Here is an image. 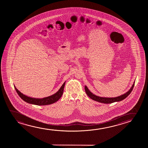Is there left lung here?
I'll list each match as a JSON object with an SVG mask.
<instances>
[{"mask_svg":"<svg viewBox=\"0 0 148 148\" xmlns=\"http://www.w3.org/2000/svg\"><path fill=\"white\" fill-rule=\"evenodd\" d=\"M134 83H135V81L134 82V84L132 85V87L126 93H124L121 95H120V96L115 97H101L97 96V95H95L93 93H92L86 85L84 86V88H85V92L87 94V95L92 100L98 101L99 103H114V102L121 101L124 99H125L126 97H127L128 96L130 95V93H131L132 89L134 88Z\"/></svg>","mask_w":148,"mask_h":148,"instance_id":"1","label":"left lung"}]
</instances>
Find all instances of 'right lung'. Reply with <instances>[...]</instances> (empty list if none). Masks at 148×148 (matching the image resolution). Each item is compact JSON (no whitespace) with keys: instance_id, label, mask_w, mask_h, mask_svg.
<instances>
[{"instance_id":"add662e5","label":"right lung","mask_w":148,"mask_h":148,"mask_svg":"<svg viewBox=\"0 0 148 148\" xmlns=\"http://www.w3.org/2000/svg\"><path fill=\"white\" fill-rule=\"evenodd\" d=\"M65 83H66V81L63 83V85H62L61 88L59 89V90L57 91L56 93H54L53 95H50L47 97H43L42 99L28 97L27 95H24L23 93H21L20 91L16 88L14 85V88L16 89V92L20 96V97L23 101H26V103H30V104H33V105H35L45 106L55 103L61 98V97L63 95Z\"/></svg>"}]
</instances>
